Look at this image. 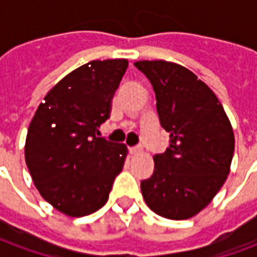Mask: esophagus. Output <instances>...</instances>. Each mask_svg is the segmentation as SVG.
Here are the masks:
<instances>
[{"label":"esophagus","mask_w":257,"mask_h":257,"mask_svg":"<svg viewBox=\"0 0 257 257\" xmlns=\"http://www.w3.org/2000/svg\"><path fill=\"white\" fill-rule=\"evenodd\" d=\"M129 151H131V154H139V153L143 151V147L142 146H135V147H131Z\"/></svg>","instance_id":"esophagus-1"}]
</instances>
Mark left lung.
Masks as SVG:
<instances>
[{"instance_id": "obj_1", "label": "left lung", "mask_w": 257, "mask_h": 257, "mask_svg": "<svg viewBox=\"0 0 257 257\" xmlns=\"http://www.w3.org/2000/svg\"><path fill=\"white\" fill-rule=\"evenodd\" d=\"M154 89L165 153L154 156V172L140 182L146 204L157 215L183 220L209 204L226 182L234 132L219 99L186 67L164 60L136 62Z\"/></svg>"}]
</instances>
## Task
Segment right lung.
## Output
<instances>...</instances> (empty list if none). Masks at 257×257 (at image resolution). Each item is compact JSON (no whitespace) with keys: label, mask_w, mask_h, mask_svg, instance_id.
Instances as JSON below:
<instances>
[{"label":"right lung","mask_w":257,"mask_h":257,"mask_svg":"<svg viewBox=\"0 0 257 257\" xmlns=\"http://www.w3.org/2000/svg\"><path fill=\"white\" fill-rule=\"evenodd\" d=\"M128 60H93L48 92L31 119L26 164L42 198L81 217L100 209L121 172L126 147L97 138Z\"/></svg>","instance_id":"right-lung-1"}]
</instances>
